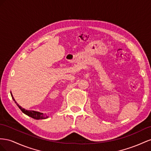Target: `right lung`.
Returning <instances> with one entry per match:
<instances>
[{
    "mask_svg": "<svg viewBox=\"0 0 151 151\" xmlns=\"http://www.w3.org/2000/svg\"><path fill=\"white\" fill-rule=\"evenodd\" d=\"M11 96H12V99L14 100V101L15 102V103L16 104V105L18 106L19 108L21 109V111L23 112V113H24L25 114L28 115V116H29V117H31L33 119H46L49 117V116H45L44 115V114L42 113H40V112H37V111H29V110H27L25 109L24 108H23L22 107H21L18 103H17L16 102V101L14 100V99L13 97V96H12V95L11 92Z\"/></svg>",
    "mask_w": 151,
    "mask_h": 151,
    "instance_id": "right-lung-1",
    "label": "right lung"
}]
</instances>
